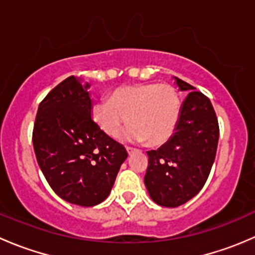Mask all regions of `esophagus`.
<instances>
[{
    "mask_svg": "<svg viewBox=\"0 0 255 255\" xmlns=\"http://www.w3.org/2000/svg\"><path fill=\"white\" fill-rule=\"evenodd\" d=\"M127 151H128V154H130V153H133V151H135V149L134 148H132V146H127Z\"/></svg>",
    "mask_w": 255,
    "mask_h": 255,
    "instance_id": "34e87169",
    "label": "esophagus"
}]
</instances>
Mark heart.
Returning <instances> with one entry per match:
<instances>
[{"label":"heart","instance_id":"1","mask_svg":"<svg viewBox=\"0 0 255 255\" xmlns=\"http://www.w3.org/2000/svg\"><path fill=\"white\" fill-rule=\"evenodd\" d=\"M182 102L179 91L170 84L125 85L113 90L109 101L96 102L91 115L102 133L116 138L129 123L125 137L151 146L163 145L173 137Z\"/></svg>","mask_w":255,"mask_h":255}]
</instances>
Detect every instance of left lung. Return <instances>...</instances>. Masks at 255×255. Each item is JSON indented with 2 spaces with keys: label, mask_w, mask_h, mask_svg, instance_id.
Instances as JSON below:
<instances>
[{
  "label": "left lung",
  "mask_w": 255,
  "mask_h": 255,
  "mask_svg": "<svg viewBox=\"0 0 255 255\" xmlns=\"http://www.w3.org/2000/svg\"><path fill=\"white\" fill-rule=\"evenodd\" d=\"M187 91L173 137L158 150H149L144 184L149 196L164 207H177L204 187L217 151L220 127L210 99L175 78Z\"/></svg>",
  "instance_id": "8db88e82"
}]
</instances>
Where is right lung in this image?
<instances>
[{"mask_svg":"<svg viewBox=\"0 0 255 255\" xmlns=\"http://www.w3.org/2000/svg\"><path fill=\"white\" fill-rule=\"evenodd\" d=\"M89 87L75 76L56 85L40 102L33 128L34 153L48 184L59 197L84 207L107 199L128 156L92 120Z\"/></svg>","mask_w":255,"mask_h":255,"instance_id":"1","label":"right lung"}]
</instances>
